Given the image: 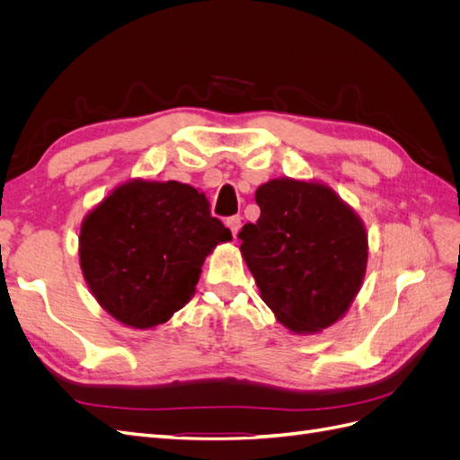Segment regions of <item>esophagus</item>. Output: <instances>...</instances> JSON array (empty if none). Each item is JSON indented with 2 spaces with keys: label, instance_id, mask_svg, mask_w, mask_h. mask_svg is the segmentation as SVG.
Returning <instances> with one entry per match:
<instances>
[{
  "label": "esophagus",
  "instance_id": "esophagus-1",
  "mask_svg": "<svg viewBox=\"0 0 460 460\" xmlns=\"http://www.w3.org/2000/svg\"><path fill=\"white\" fill-rule=\"evenodd\" d=\"M226 226L230 228V232H232V235L235 238V234L240 232V228H242V218L235 215V217H228L226 218Z\"/></svg>",
  "mask_w": 460,
  "mask_h": 460
}]
</instances>
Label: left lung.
<instances>
[{"label":"left lung","mask_w":460,"mask_h":460,"mask_svg":"<svg viewBox=\"0 0 460 460\" xmlns=\"http://www.w3.org/2000/svg\"><path fill=\"white\" fill-rule=\"evenodd\" d=\"M261 217L238 234L262 301L297 333L320 332L345 314L363 284L367 230L324 184L278 178L259 186Z\"/></svg>","instance_id":"1"}]
</instances>
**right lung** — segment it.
I'll use <instances>...</instances> for the list:
<instances>
[{"label": "right lung", "instance_id": "obj_1", "mask_svg": "<svg viewBox=\"0 0 460 460\" xmlns=\"http://www.w3.org/2000/svg\"><path fill=\"white\" fill-rule=\"evenodd\" d=\"M228 240L205 193L174 180H130L82 222L80 267L111 316L146 330L184 307L205 257Z\"/></svg>", "mask_w": 460, "mask_h": 460}]
</instances>
